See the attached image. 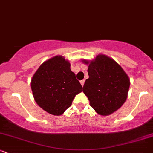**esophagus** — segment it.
<instances>
[{
    "label": "esophagus",
    "instance_id": "34e87169",
    "mask_svg": "<svg viewBox=\"0 0 153 153\" xmlns=\"http://www.w3.org/2000/svg\"><path fill=\"white\" fill-rule=\"evenodd\" d=\"M84 82H85V80H80V84H81V85H82V86H83Z\"/></svg>",
    "mask_w": 153,
    "mask_h": 153
}]
</instances>
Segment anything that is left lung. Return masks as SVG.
Wrapping results in <instances>:
<instances>
[{
	"instance_id": "left-lung-1",
	"label": "left lung",
	"mask_w": 153,
	"mask_h": 153,
	"mask_svg": "<svg viewBox=\"0 0 153 153\" xmlns=\"http://www.w3.org/2000/svg\"><path fill=\"white\" fill-rule=\"evenodd\" d=\"M88 65L89 78L83 85V93L90 106L100 115L108 116L118 110L125 102L129 91V79L122 67L113 59L99 54Z\"/></svg>"
}]
</instances>
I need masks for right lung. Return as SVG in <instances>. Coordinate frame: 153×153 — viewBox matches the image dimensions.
Instances as JSON below:
<instances>
[{"instance_id": "right-lung-1", "label": "right lung", "mask_w": 153, "mask_h": 153, "mask_svg": "<svg viewBox=\"0 0 153 153\" xmlns=\"http://www.w3.org/2000/svg\"><path fill=\"white\" fill-rule=\"evenodd\" d=\"M31 88L35 101L45 111L62 115L71 106L75 96L82 91L71 70V63L62 56L43 62L33 75Z\"/></svg>"}]
</instances>
